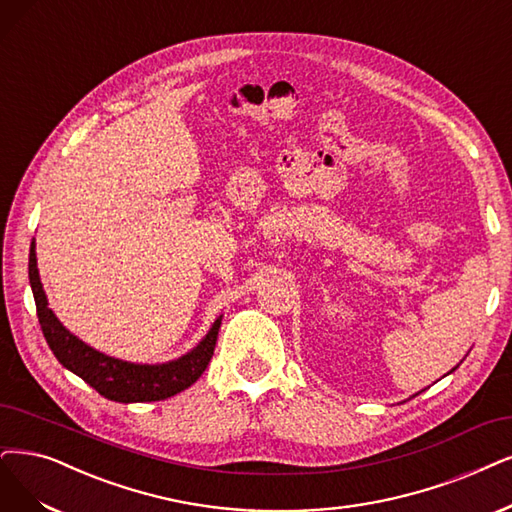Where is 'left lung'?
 <instances>
[{"label":"left lung","instance_id":"1","mask_svg":"<svg viewBox=\"0 0 512 512\" xmlns=\"http://www.w3.org/2000/svg\"><path fill=\"white\" fill-rule=\"evenodd\" d=\"M451 371H453V369H451Z\"/></svg>","mask_w":512,"mask_h":512}]
</instances>
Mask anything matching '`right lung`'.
<instances>
[{
	"mask_svg": "<svg viewBox=\"0 0 512 512\" xmlns=\"http://www.w3.org/2000/svg\"><path fill=\"white\" fill-rule=\"evenodd\" d=\"M29 282L35 297L37 318H40L42 333L52 354L59 358V363L65 369L82 377L88 386H92L109 401H164L168 396H175L177 392L192 386L204 373L206 365L211 363L221 327V316L215 320L202 342L192 352L177 358V361H168L162 365H137L90 348L61 325V320L48 308L40 272H37L33 242L29 251Z\"/></svg>",
	"mask_w": 512,
	"mask_h": 512,
	"instance_id": "add662e5",
	"label": "right lung"
}]
</instances>
